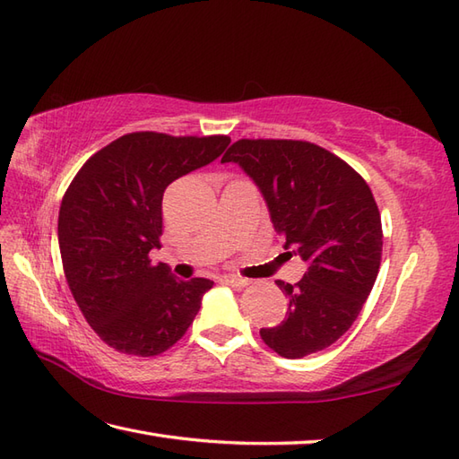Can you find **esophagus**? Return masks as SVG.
<instances>
[{
    "instance_id": "obj_1",
    "label": "esophagus",
    "mask_w": 459,
    "mask_h": 459,
    "mask_svg": "<svg viewBox=\"0 0 459 459\" xmlns=\"http://www.w3.org/2000/svg\"><path fill=\"white\" fill-rule=\"evenodd\" d=\"M222 281H225L230 287H234V290H242V287H247L250 283V280L237 278V275H225V278H222Z\"/></svg>"
}]
</instances>
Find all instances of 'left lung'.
I'll return each mask as SVG.
<instances>
[{
    "instance_id": "1",
    "label": "left lung",
    "mask_w": 459,
    "mask_h": 459,
    "mask_svg": "<svg viewBox=\"0 0 459 459\" xmlns=\"http://www.w3.org/2000/svg\"><path fill=\"white\" fill-rule=\"evenodd\" d=\"M221 162L238 164L258 186L283 247L307 264L301 281H275L290 311L281 325L260 330L262 340L290 359L334 344L379 272L381 217L369 186L344 160L303 141L242 138Z\"/></svg>"
}]
</instances>
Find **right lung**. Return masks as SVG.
I'll list each match as a JSON object with an SVG mask.
<instances>
[{
	"instance_id": "1",
	"label": "right lung",
	"mask_w": 459,
	"mask_h": 459,
	"mask_svg": "<svg viewBox=\"0 0 459 459\" xmlns=\"http://www.w3.org/2000/svg\"><path fill=\"white\" fill-rule=\"evenodd\" d=\"M229 136L131 133L95 152L64 194L58 244L85 321L105 344L158 356L186 334L212 287L151 264L160 248L162 197L174 179L217 160Z\"/></svg>"
}]
</instances>
